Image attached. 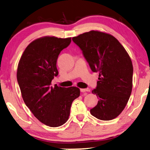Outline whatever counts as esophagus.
Masks as SVG:
<instances>
[{"mask_svg":"<svg viewBox=\"0 0 150 150\" xmlns=\"http://www.w3.org/2000/svg\"><path fill=\"white\" fill-rule=\"evenodd\" d=\"M80 91L81 92H86V91H90V89L89 88H86V89H80Z\"/></svg>","mask_w":150,"mask_h":150,"instance_id":"esophagus-1","label":"esophagus"}]
</instances>
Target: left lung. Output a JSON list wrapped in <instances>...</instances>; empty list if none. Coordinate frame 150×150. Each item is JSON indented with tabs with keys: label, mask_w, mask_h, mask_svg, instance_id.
I'll return each instance as SVG.
<instances>
[{
	"label": "left lung",
	"mask_w": 150,
	"mask_h": 150,
	"mask_svg": "<svg viewBox=\"0 0 150 150\" xmlns=\"http://www.w3.org/2000/svg\"><path fill=\"white\" fill-rule=\"evenodd\" d=\"M99 81L92 93L99 98L90 110L102 120L117 117L126 106L133 87V68L128 53L118 40L109 33L91 30L73 37Z\"/></svg>",
	"instance_id": "1"
}]
</instances>
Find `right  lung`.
Listing matches in <instances>:
<instances>
[{"label":"right lung","instance_id":"right-lung-1","mask_svg":"<svg viewBox=\"0 0 150 150\" xmlns=\"http://www.w3.org/2000/svg\"><path fill=\"white\" fill-rule=\"evenodd\" d=\"M71 42V38H40L27 46L18 64L17 79L24 102L35 118L51 127L67 121L72 102L80 95L77 87L50 86L59 74L58 57Z\"/></svg>","mask_w":150,"mask_h":150}]
</instances>
